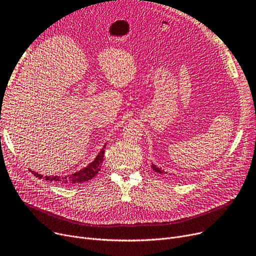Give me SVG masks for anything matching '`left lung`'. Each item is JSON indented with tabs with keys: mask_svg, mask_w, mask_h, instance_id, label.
Here are the masks:
<instances>
[{
	"mask_svg": "<svg viewBox=\"0 0 256 256\" xmlns=\"http://www.w3.org/2000/svg\"><path fill=\"white\" fill-rule=\"evenodd\" d=\"M152 170H154V171H156V173H160V174H163V173H165V172H164V170H162L160 168L156 167L154 164H152Z\"/></svg>",
	"mask_w": 256,
	"mask_h": 256,
	"instance_id": "obj_1",
	"label": "left lung"
}]
</instances>
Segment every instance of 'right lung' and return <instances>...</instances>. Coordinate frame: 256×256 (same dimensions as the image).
Segmentation results:
<instances>
[{"instance_id": "obj_1", "label": "right lung", "mask_w": 256, "mask_h": 256, "mask_svg": "<svg viewBox=\"0 0 256 256\" xmlns=\"http://www.w3.org/2000/svg\"><path fill=\"white\" fill-rule=\"evenodd\" d=\"M104 148H106V144L102 147V150L100 152V154H98V156L96 158V160H94L92 163H90L87 167L83 168L82 170H80L76 173L70 174V176H44V180L52 182L62 184H80L84 182H88L89 180L96 176L98 173V171L100 170L102 160H104ZM31 172L34 174V176L38 178L39 180L44 178L42 174H38L34 171H31Z\"/></svg>"}]
</instances>
